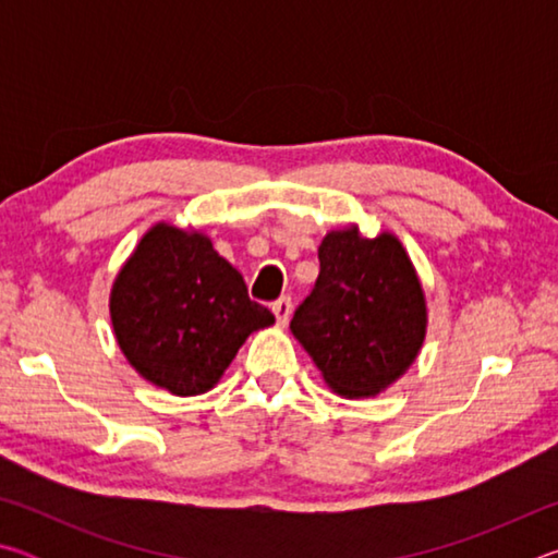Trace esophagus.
I'll use <instances>...</instances> for the list:
<instances>
[{"label": "esophagus", "instance_id": "esophagus-1", "mask_svg": "<svg viewBox=\"0 0 558 558\" xmlns=\"http://www.w3.org/2000/svg\"><path fill=\"white\" fill-rule=\"evenodd\" d=\"M272 315H276L280 327H286L290 323V317H292V300L280 298V300L272 302Z\"/></svg>", "mask_w": 558, "mask_h": 558}]
</instances>
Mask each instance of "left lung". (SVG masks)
Listing matches in <instances>:
<instances>
[{
	"label": "left lung",
	"mask_w": 558,
	"mask_h": 558,
	"mask_svg": "<svg viewBox=\"0 0 558 558\" xmlns=\"http://www.w3.org/2000/svg\"><path fill=\"white\" fill-rule=\"evenodd\" d=\"M319 278L290 332L325 384L344 399H374L411 369L428 332V302L399 235L356 223L327 231Z\"/></svg>",
	"instance_id": "left-lung-1"
}]
</instances>
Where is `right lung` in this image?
I'll use <instances>...</instances> for the list:
<instances>
[{
	"label": "right lung",
	"mask_w": 558,
	"mask_h": 558,
	"mask_svg": "<svg viewBox=\"0 0 558 558\" xmlns=\"http://www.w3.org/2000/svg\"><path fill=\"white\" fill-rule=\"evenodd\" d=\"M120 352L145 381L174 396L211 391L248 335L276 317L199 229L149 226L110 288Z\"/></svg>",
	"instance_id": "right-lung-1"
}]
</instances>
